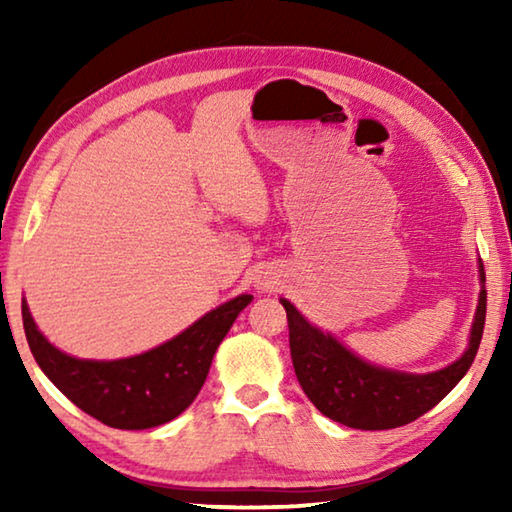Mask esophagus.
Returning <instances> with one entry per match:
<instances>
[{"label": "esophagus", "instance_id": "34e87169", "mask_svg": "<svg viewBox=\"0 0 512 512\" xmlns=\"http://www.w3.org/2000/svg\"><path fill=\"white\" fill-rule=\"evenodd\" d=\"M257 287H259V289H264V291H268V289H275V287H277V280H275L273 275L264 273V275H259V277H257Z\"/></svg>", "mask_w": 512, "mask_h": 512}]
</instances>
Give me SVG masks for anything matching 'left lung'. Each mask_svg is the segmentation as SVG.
Segmentation results:
<instances>
[{"instance_id":"left-lung-1","label":"left lung","mask_w":512,"mask_h":512,"mask_svg":"<svg viewBox=\"0 0 512 512\" xmlns=\"http://www.w3.org/2000/svg\"><path fill=\"white\" fill-rule=\"evenodd\" d=\"M479 277L481 293L470 345L452 366L429 375H409L366 363L343 348L332 334L309 325L289 300L280 298L287 309L293 368L311 404L329 420L363 431L404 427L431 411L463 379L479 350L488 298L483 262H479Z\"/></svg>"}]
</instances>
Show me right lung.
Here are the masks:
<instances>
[{
    "label": "right lung",
    "mask_w": 512,
    "mask_h": 512,
    "mask_svg": "<svg viewBox=\"0 0 512 512\" xmlns=\"http://www.w3.org/2000/svg\"><path fill=\"white\" fill-rule=\"evenodd\" d=\"M253 296L212 309L176 339L119 361L76 359L40 334L22 300L24 334L42 372L67 400L115 429H151L176 418L196 400L214 352Z\"/></svg>",
    "instance_id": "right-lung-1"
}]
</instances>
